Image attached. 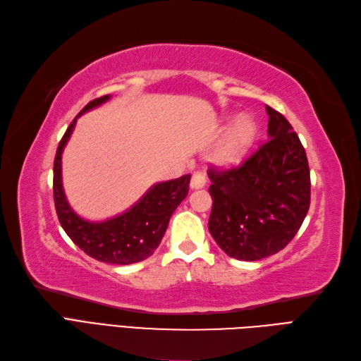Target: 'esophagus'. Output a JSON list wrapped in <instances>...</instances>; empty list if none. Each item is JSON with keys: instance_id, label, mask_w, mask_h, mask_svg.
<instances>
[{"instance_id": "obj_1", "label": "esophagus", "mask_w": 361, "mask_h": 361, "mask_svg": "<svg viewBox=\"0 0 361 361\" xmlns=\"http://www.w3.org/2000/svg\"><path fill=\"white\" fill-rule=\"evenodd\" d=\"M206 182H207V178H206L204 173L195 171L194 175H192V178H191V188L192 190H200V188H203V186L206 185Z\"/></svg>"}]
</instances>
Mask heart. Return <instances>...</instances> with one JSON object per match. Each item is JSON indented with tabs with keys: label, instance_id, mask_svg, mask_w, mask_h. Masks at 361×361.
<instances>
[{
	"label": "heart",
	"instance_id": "1",
	"mask_svg": "<svg viewBox=\"0 0 361 361\" xmlns=\"http://www.w3.org/2000/svg\"><path fill=\"white\" fill-rule=\"evenodd\" d=\"M257 126L250 116L235 121L215 151V159L222 166L238 164L247 154L255 139Z\"/></svg>",
	"mask_w": 361,
	"mask_h": 361
}]
</instances>
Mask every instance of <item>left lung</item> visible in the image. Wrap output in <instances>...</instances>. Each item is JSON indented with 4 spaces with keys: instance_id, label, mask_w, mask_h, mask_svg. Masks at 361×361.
Instances as JSON below:
<instances>
[{
    "instance_id": "1",
    "label": "left lung",
    "mask_w": 361,
    "mask_h": 361,
    "mask_svg": "<svg viewBox=\"0 0 361 361\" xmlns=\"http://www.w3.org/2000/svg\"><path fill=\"white\" fill-rule=\"evenodd\" d=\"M269 140L242 166L210 167L209 231L235 259L255 261L279 252L299 231L310 204L305 147L291 123L266 106Z\"/></svg>"
}]
</instances>
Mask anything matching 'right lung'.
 <instances>
[{"instance_id":"add662e5","label":"right lung","mask_w":361,"mask_h":361,"mask_svg":"<svg viewBox=\"0 0 361 361\" xmlns=\"http://www.w3.org/2000/svg\"><path fill=\"white\" fill-rule=\"evenodd\" d=\"M109 98L110 95H104L86 104L62 135L54 161V200L62 228L85 254L103 263L126 266L139 263L154 254L167 230L170 216L188 194L191 175L155 183L127 212L107 221L91 222L74 212L62 188V151L78 118L106 103Z\"/></svg>"}]
</instances>
